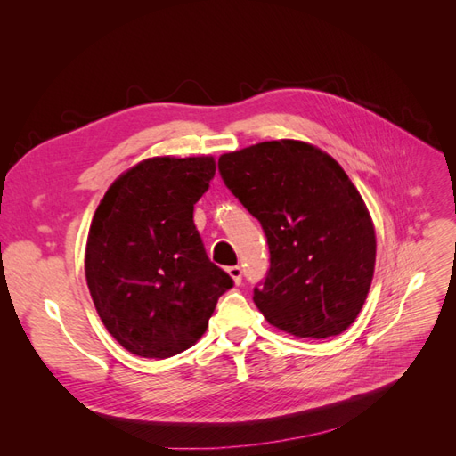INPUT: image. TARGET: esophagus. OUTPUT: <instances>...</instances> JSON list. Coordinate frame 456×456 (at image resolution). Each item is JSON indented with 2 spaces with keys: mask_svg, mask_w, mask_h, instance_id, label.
I'll return each mask as SVG.
<instances>
[{
  "mask_svg": "<svg viewBox=\"0 0 456 456\" xmlns=\"http://www.w3.org/2000/svg\"><path fill=\"white\" fill-rule=\"evenodd\" d=\"M228 273H230V278L233 280V283H236V285L241 283V280H243V270H241V266H230V268H228Z\"/></svg>",
  "mask_w": 456,
  "mask_h": 456,
  "instance_id": "esophagus-1",
  "label": "esophagus"
}]
</instances>
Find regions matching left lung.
<instances>
[{
	"label": "left lung",
	"instance_id": "8db88e82",
	"mask_svg": "<svg viewBox=\"0 0 456 456\" xmlns=\"http://www.w3.org/2000/svg\"><path fill=\"white\" fill-rule=\"evenodd\" d=\"M218 173L265 230L270 268L253 300L268 323L300 338L346 330L367 298L377 255L372 220L348 175L300 141L224 154Z\"/></svg>",
	"mask_w": 456,
	"mask_h": 456
}]
</instances>
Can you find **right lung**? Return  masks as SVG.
I'll list each match as a JSON object with an SVG mask.
<instances>
[{
    "instance_id": "add662e5",
    "label": "right lung",
    "mask_w": 456,
    "mask_h": 456,
    "mask_svg": "<svg viewBox=\"0 0 456 456\" xmlns=\"http://www.w3.org/2000/svg\"><path fill=\"white\" fill-rule=\"evenodd\" d=\"M213 176L209 156L146 159L96 207L86 251L89 293L108 333L134 355L165 360L188 350L233 287L194 224V203Z\"/></svg>"
}]
</instances>
